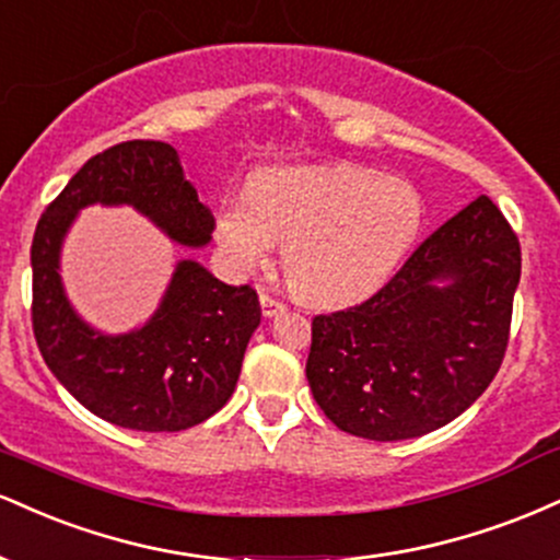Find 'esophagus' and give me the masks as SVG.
Returning a JSON list of instances; mask_svg holds the SVG:
<instances>
[{"mask_svg": "<svg viewBox=\"0 0 560 560\" xmlns=\"http://www.w3.org/2000/svg\"><path fill=\"white\" fill-rule=\"evenodd\" d=\"M259 304H261V314H265V317H275V314L285 312V304H282L280 299H275V295H269V293L259 295Z\"/></svg>", "mask_w": 560, "mask_h": 560, "instance_id": "obj_1", "label": "esophagus"}]
</instances>
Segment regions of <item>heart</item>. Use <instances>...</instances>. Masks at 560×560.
Wrapping results in <instances>:
<instances>
[{
    "mask_svg": "<svg viewBox=\"0 0 560 560\" xmlns=\"http://www.w3.org/2000/svg\"><path fill=\"white\" fill-rule=\"evenodd\" d=\"M422 220L411 183L340 162L254 175L246 196L217 209L214 238L238 275L265 269L275 243H285L293 291L308 304L346 306L385 285Z\"/></svg>",
    "mask_w": 560,
    "mask_h": 560,
    "instance_id": "heart-1",
    "label": "heart"
}]
</instances>
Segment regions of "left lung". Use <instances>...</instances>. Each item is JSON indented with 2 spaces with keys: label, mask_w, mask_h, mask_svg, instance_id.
I'll list each match as a JSON object with an SVG mask.
<instances>
[{
  "label": "left lung",
  "mask_w": 560,
  "mask_h": 560,
  "mask_svg": "<svg viewBox=\"0 0 560 560\" xmlns=\"http://www.w3.org/2000/svg\"><path fill=\"white\" fill-rule=\"evenodd\" d=\"M522 248L479 196L364 304L312 319L306 380L338 430L409 440L488 390L509 348Z\"/></svg>",
  "instance_id": "8db88e82"
}]
</instances>
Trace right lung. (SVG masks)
Here are the masks:
<instances>
[{
	"label": "right lung",
	"mask_w": 560,
	"mask_h": 560,
	"mask_svg": "<svg viewBox=\"0 0 560 560\" xmlns=\"http://www.w3.org/2000/svg\"><path fill=\"white\" fill-rule=\"evenodd\" d=\"M91 203H130L180 246L212 241L214 217L162 141H122L70 177L33 233V335L51 374L104 422L138 432L201 424L233 396L261 308L252 285H228L199 261H177L147 325L104 335L78 317L59 280V248Z\"/></svg>",
	"instance_id": "right-lung-1"
}]
</instances>
